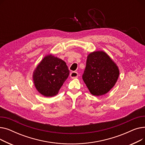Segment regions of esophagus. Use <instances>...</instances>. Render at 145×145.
I'll list each match as a JSON object with an SVG mask.
<instances>
[{
	"label": "esophagus",
	"mask_w": 145,
	"mask_h": 145,
	"mask_svg": "<svg viewBox=\"0 0 145 145\" xmlns=\"http://www.w3.org/2000/svg\"><path fill=\"white\" fill-rule=\"evenodd\" d=\"M78 73L77 72H72L70 74V76L72 79H75L77 78L78 77Z\"/></svg>",
	"instance_id": "1"
}]
</instances>
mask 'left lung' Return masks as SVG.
Segmentation results:
<instances>
[{
  "label": "left lung",
  "instance_id": "left-lung-1",
  "mask_svg": "<svg viewBox=\"0 0 145 145\" xmlns=\"http://www.w3.org/2000/svg\"><path fill=\"white\" fill-rule=\"evenodd\" d=\"M119 76L118 66L106 52L95 51L88 55L82 79L91 94H106L115 86Z\"/></svg>",
  "mask_w": 145,
  "mask_h": 145
}]
</instances>
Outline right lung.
Returning a JSON list of instances; mask_svg holds the SVG:
<instances>
[{"mask_svg": "<svg viewBox=\"0 0 145 145\" xmlns=\"http://www.w3.org/2000/svg\"><path fill=\"white\" fill-rule=\"evenodd\" d=\"M69 74L65 61L52 54L45 56L35 68L33 80L37 90L45 97H52L59 91Z\"/></svg>", "mask_w": 145, "mask_h": 145, "instance_id": "1", "label": "right lung"}]
</instances>
